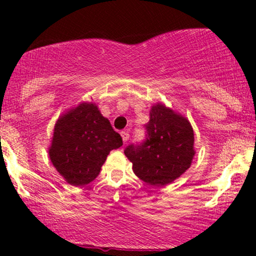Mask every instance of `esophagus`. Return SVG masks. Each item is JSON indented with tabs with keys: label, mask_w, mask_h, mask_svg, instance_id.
I'll use <instances>...</instances> for the list:
<instances>
[{
	"label": "esophagus",
	"mask_w": 256,
	"mask_h": 256,
	"mask_svg": "<svg viewBox=\"0 0 256 256\" xmlns=\"http://www.w3.org/2000/svg\"><path fill=\"white\" fill-rule=\"evenodd\" d=\"M122 142L126 143L128 140V138H130V134H128V131H122Z\"/></svg>",
	"instance_id": "34e87169"
}]
</instances>
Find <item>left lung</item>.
<instances>
[{"label":"left lung","mask_w":256,"mask_h":256,"mask_svg":"<svg viewBox=\"0 0 256 256\" xmlns=\"http://www.w3.org/2000/svg\"><path fill=\"white\" fill-rule=\"evenodd\" d=\"M146 138L125 148L138 178L154 186L170 184L192 165L194 131L190 122L164 104L152 107Z\"/></svg>","instance_id":"1"}]
</instances>
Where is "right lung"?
<instances>
[{
    "instance_id": "right-lung-1",
    "label": "right lung",
    "mask_w": 256,
    "mask_h": 256,
    "mask_svg": "<svg viewBox=\"0 0 256 256\" xmlns=\"http://www.w3.org/2000/svg\"><path fill=\"white\" fill-rule=\"evenodd\" d=\"M122 138L94 104H82L58 120L49 156L67 183L80 186L92 182L110 150Z\"/></svg>"
}]
</instances>
